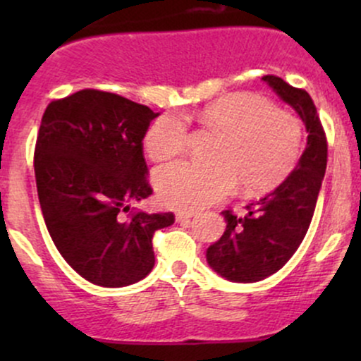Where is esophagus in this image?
I'll return each instance as SVG.
<instances>
[{
    "mask_svg": "<svg viewBox=\"0 0 361 361\" xmlns=\"http://www.w3.org/2000/svg\"><path fill=\"white\" fill-rule=\"evenodd\" d=\"M198 212L197 210H181V212L176 214V221L178 222H183V221H188V219H192L197 215Z\"/></svg>",
    "mask_w": 361,
    "mask_h": 361,
    "instance_id": "esophagus-1",
    "label": "esophagus"
}]
</instances>
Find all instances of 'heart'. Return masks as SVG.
I'll return each mask as SVG.
<instances>
[{"mask_svg":"<svg viewBox=\"0 0 361 361\" xmlns=\"http://www.w3.org/2000/svg\"><path fill=\"white\" fill-rule=\"evenodd\" d=\"M192 118L221 135L215 164L173 163L156 171L154 183L164 204L202 209L229 197L241 181L247 193H261L287 178L299 163L304 127L290 111L273 109L264 98L234 93L219 98ZM190 134L180 115H161L147 128L144 147L154 161L183 154Z\"/></svg>","mask_w":361,"mask_h":361,"instance_id":"obj_1","label":"heart"}]
</instances>
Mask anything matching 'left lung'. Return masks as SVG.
I'll use <instances>...</instances> for the list:
<instances>
[{
	"mask_svg": "<svg viewBox=\"0 0 361 361\" xmlns=\"http://www.w3.org/2000/svg\"><path fill=\"white\" fill-rule=\"evenodd\" d=\"M263 81L299 114L307 130V147L283 183L246 205V214L222 212L226 231L209 246L207 261L224 279L239 283L264 280L292 258L312 221L327 163L326 134L310 94L271 74Z\"/></svg>",
	"mask_w": 361,
	"mask_h": 361,
	"instance_id": "left-lung-1",
	"label": "left lung"
}]
</instances>
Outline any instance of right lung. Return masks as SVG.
<instances>
[{
  "label": "right lung",
  "instance_id": "right-lung-1",
  "mask_svg": "<svg viewBox=\"0 0 361 361\" xmlns=\"http://www.w3.org/2000/svg\"><path fill=\"white\" fill-rule=\"evenodd\" d=\"M159 114L100 90L49 103L34 168L45 226L74 271L100 287H127L154 267L152 235L175 215L135 212L152 193L142 154Z\"/></svg>",
  "mask_w": 361,
  "mask_h": 361
}]
</instances>
